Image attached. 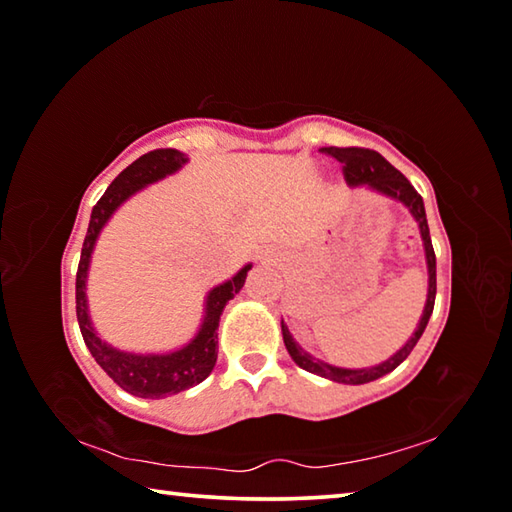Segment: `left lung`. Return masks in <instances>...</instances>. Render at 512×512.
Listing matches in <instances>:
<instances>
[{"instance_id": "obj_1", "label": "left lung", "mask_w": 512, "mask_h": 512, "mask_svg": "<svg viewBox=\"0 0 512 512\" xmlns=\"http://www.w3.org/2000/svg\"><path fill=\"white\" fill-rule=\"evenodd\" d=\"M327 155H332L336 162L343 164V176L348 180V185H368L375 192L391 196L395 201L404 203L409 207V212L413 214V219L420 225V235H422V244H424V255H427V268H429V291H427V305H424V311L420 316L418 329H415L413 336L404 343V348L397 350L391 359H386L379 366H370V368H339V366H329V363L320 361L316 357H311L309 352H305L300 345L293 341V336L289 332V327L282 323V336H284V345L291 354V359L298 363L302 370L314 372V375H320L325 379L339 381V384H368V381H375L379 377L393 372L400 363L409 357L411 350L415 348V343L420 341V336L427 327L431 311H433V302H436V253H433L431 246V237H429V225H427V214H424V203L422 196L415 192L413 185L406 180L400 171H397L391 162L381 158L377 151L370 149H361V146H348V149H339V146H329V149H320Z\"/></svg>"}]
</instances>
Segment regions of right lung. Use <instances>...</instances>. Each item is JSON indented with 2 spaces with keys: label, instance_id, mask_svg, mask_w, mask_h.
<instances>
[{
  "label": "right lung",
  "instance_id": "1",
  "mask_svg": "<svg viewBox=\"0 0 512 512\" xmlns=\"http://www.w3.org/2000/svg\"><path fill=\"white\" fill-rule=\"evenodd\" d=\"M185 162V155L176 149H158L142 155L131 167L121 171L106 189V194L99 198V203L92 207L88 235H85L79 271H76V318H79L85 345L92 352L94 361L108 372V377L117 386L135 397H146V400H160V397L187 391V388L201 384L214 370L216 343H219L216 341V329H219L223 307L244 287L246 275L250 266H253L246 264L232 280L219 284V287L207 293L201 329H198V334L185 348L167 354L121 352L106 341H101L97 332H94L88 314V298H85V280H88L90 257L101 228L108 223L121 203L128 201L135 192H140L142 187L178 171Z\"/></svg>",
  "mask_w": 512,
  "mask_h": 512
}]
</instances>
